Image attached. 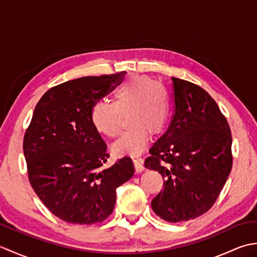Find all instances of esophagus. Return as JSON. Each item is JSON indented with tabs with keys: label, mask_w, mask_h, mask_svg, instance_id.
I'll return each mask as SVG.
<instances>
[{
	"label": "esophagus",
	"mask_w": 257,
	"mask_h": 257,
	"mask_svg": "<svg viewBox=\"0 0 257 257\" xmlns=\"http://www.w3.org/2000/svg\"><path fill=\"white\" fill-rule=\"evenodd\" d=\"M133 161H134V165H135L136 173H141L145 170L144 161H143V159H141V158H134Z\"/></svg>",
	"instance_id": "esophagus-1"
}]
</instances>
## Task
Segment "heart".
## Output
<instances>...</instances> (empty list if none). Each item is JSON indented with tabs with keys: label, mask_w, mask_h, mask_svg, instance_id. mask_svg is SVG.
Returning <instances> with one entry per match:
<instances>
[{
	"label": "heart",
	"mask_w": 257,
	"mask_h": 257,
	"mask_svg": "<svg viewBox=\"0 0 257 257\" xmlns=\"http://www.w3.org/2000/svg\"><path fill=\"white\" fill-rule=\"evenodd\" d=\"M125 116V130L112 151L117 155H138L148 143L149 133L160 134L170 113L167 91L154 79L144 75H133L125 79L113 95L112 103L98 100L90 109V121L97 133L113 138Z\"/></svg>",
	"instance_id": "b5f03b06"
}]
</instances>
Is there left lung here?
Here are the masks:
<instances>
[{
  "label": "left lung",
  "mask_w": 257,
  "mask_h": 257,
  "mask_svg": "<svg viewBox=\"0 0 257 257\" xmlns=\"http://www.w3.org/2000/svg\"><path fill=\"white\" fill-rule=\"evenodd\" d=\"M174 113L145 167L158 171L165 187L151 201L162 220L195 219L211 209L232 169V137L214 99L190 81L172 77Z\"/></svg>",
  "instance_id": "8db88e82"
}]
</instances>
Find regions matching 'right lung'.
Returning <instances> with one entry per match:
<instances>
[{
	"label": "right lung",
	"mask_w": 257,
	"mask_h": 257,
	"mask_svg": "<svg viewBox=\"0 0 257 257\" xmlns=\"http://www.w3.org/2000/svg\"><path fill=\"white\" fill-rule=\"evenodd\" d=\"M124 72L87 76L42 96L23 141L31 185L54 215L74 224H95L111 214L116 190L133 178L123 157L107 167V146L92 127V105L120 84Z\"/></svg>",
	"instance_id": "right-lung-1"
}]
</instances>
